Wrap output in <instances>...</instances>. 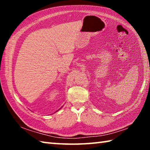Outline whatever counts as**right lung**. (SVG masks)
I'll use <instances>...</instances> for the list:
<instances>
[{
	"instance_id": "add662e5",
	"label": "right lung",
	"mask_w": 150,
	"mask_h": 150,
	"mask_svg": "<svg viewBox=\"0 0 150 150\" xmlns=\"http://www.w3.org/2000/svg\"><path fill=\"white\" fill-rule=\"evenodd\" d=\"M60 109H61V108L59 109V110H60ZM58 110H57V111H58ZM57 111H56V112H57Z\"/></svg>"
}]
</instances>
